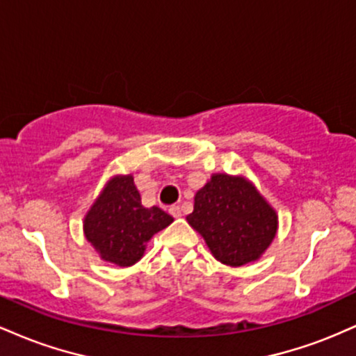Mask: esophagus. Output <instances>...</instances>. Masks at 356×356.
Returning a JSON list of instances; mask_svg holds the SVG:
<instances>
[{"mask_svg": "<svg viewBox=\"0 0 356 356\" xmlns=\"http://www.w3.org/2000/svg\"><path fill=\"white\" fill-rule=\"evenodd\" d=\"M169 212L174 216L175 219L181 218V216H182V209H181V207H179V206H172V207H170V209H169Z\"/></svg>", "mask_w": 356, "mask_h": 356, "instance_id": "34e87169", "label": "esophagus"}]
</instances>
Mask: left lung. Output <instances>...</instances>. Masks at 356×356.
Listing matches in <instances>:
<instances>
[{"label": "left lung", "instance_id": "obj_1", "mask_svg": "<svg viewBox=\"0 0 356 356\" xmlns=\"http://www.w3.org/2000/svg\"><path fill=\"white\" fill-rule=\"evenodd\" d=\"M187 222L206 239L216 259L243 266L266 251L276 234L277 218L251 184L227 174L212 175L197 191Z\"/></svg>", "mask_w": 356, "mask_h": 356}]
</instances>
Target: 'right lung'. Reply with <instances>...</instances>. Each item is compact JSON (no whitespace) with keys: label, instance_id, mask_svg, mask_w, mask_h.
<instances>
[{"label":"right lung","instance_id":"obj_1","mask_svg":"<svg viewBox=\"0 0 356 356\" xmlns=\"http://www.w3.org/2000/svg\"><path fill=\"white\" fill-rule=\"evenodd\" d=\"M174 218L161 207H144L132 175L115 177L85 218V236L102 259L132 266L145 251V243Z\"/></svg>","mask_w":356,"mask_h":356}]
</instances>
